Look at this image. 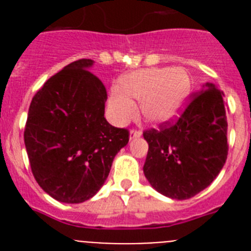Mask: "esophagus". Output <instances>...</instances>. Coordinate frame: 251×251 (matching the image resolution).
I'll list each match as a JSON object with an SVG mask.
<instances>
[{"instance_id":"obj_1","label":"esophagus","mask_w":251,"mask_h":251,"mask_svg":"<svg viewBox=\"0 0 251 251\" xmlns=\"http://www.w3.org/2000/svg\"><path fill=\"white\" fill-rule=\"evenodd\" d=\"M142 136V132L139 129H134L133 128L132 130H130V138H138V137Z\"/></svg>"}]
</instances>
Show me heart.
<instances>
[{"mask_svg":"<svg viewBox=\"0 0 251 251\" xmlns=\"http://www.w3.org/2000/svg\"><path fill=\"white\" fill-rule=\"evenodd\" d=\"M190 77L182 69L153 68L132 73L121 80L109 97V112L118 124L127 123L141 100V113L152 123L174 119L187 98Z\"/></svg>","mask_w":251,"mask_h":251,"instance_id":"obj_1","label":"heart"}]
</instances>
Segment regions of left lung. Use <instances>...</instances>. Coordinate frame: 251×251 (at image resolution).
<instances>
[{
	"label": "left lung",
	"mask_w": 251,
	"mask_h": 251,
	"mask_svg": "<svg viewBox=\"0 0 251 251\" xmlns=\"http://www.w3.org/2000/svg\"><path fill=\"white\" fill-rule=\"evenodd\" d=\"M148 153L143 172L159 194L186 200L205 190L227 158L224 92L206 83L177 119L143 132Z\"/></svg>",
	"instance_id": "obj_1"
}]
</instances>
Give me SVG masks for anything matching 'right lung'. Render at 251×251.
Segmentation results:
<instances>
[{"mask_svg":"<svg viewBox=\"0 0 251 251\" xmlns=\"http://www.w3.org/2000/svg\"><path fill=\"white\" fill-rule=\"evenodd\" d=\"M80 59L49 79L28 108L24 139L36 182L52 199L80 203L99 191L129 132L104 117L108 95Z\"/></svg>","mask_w":251,"mask_h":251,"instance_id":"add662e5","label":"right lung"}]
</instances>
